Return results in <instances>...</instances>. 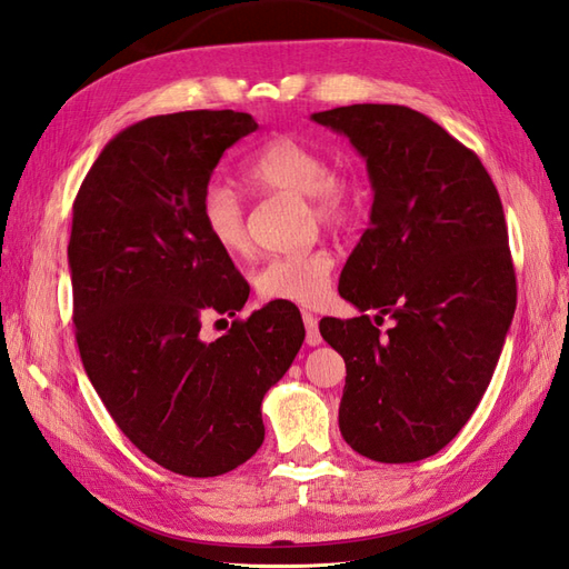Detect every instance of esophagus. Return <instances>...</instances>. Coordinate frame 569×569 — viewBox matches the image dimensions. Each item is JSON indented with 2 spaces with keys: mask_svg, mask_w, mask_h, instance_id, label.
<instances>
[{
  "mask_svg": "<svg viewBox=\"0 0 569 569\" xmlns=\"http://www.w3.org/2000/svg\"><path fill=\"white\" fill-rule=\"evenodd\" d=\"M302 322H306V341H308V345L320 347L322 335H320V327H317V317L312 312H302Z\"/></svg>",
  "mask_w": 569,
  "mask_h": 569,
  "instance_id": "obj_1",
  "label": "esophagus"
}]
</instances>
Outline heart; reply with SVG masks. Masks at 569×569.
<instances>
[{
	"instance_id": "1",
	"label": "heart",
	"mask_w": 569,
	"mask_h": 569,
	"mask_svg": "<svg viewBox=\"0 0 569 569\" xmlns=\"http://www.w3.org/2000/svg\"><path fill=\"white\" fill-rule=\"evenodd\" d=\"M244 179L261 191H290L310 198L312 213L325 228H347L359 210V189L347 171L327 167L317 144L276 136L249 157L242 167ZM206 234L220 252L242 257L249 252L247 206L230 183L210 181L198 206ZM335 254L327 247L269 259L254 276V288L263 300L320 302L332 281Z\"/></svg>"
}]
</instances>
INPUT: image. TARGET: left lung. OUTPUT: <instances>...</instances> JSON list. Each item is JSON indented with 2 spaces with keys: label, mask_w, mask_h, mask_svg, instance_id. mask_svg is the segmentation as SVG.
<instances>
[{
  "label": "left lung",
  "mask_w": 569,
  "mask_h": 569,
  "mask_svg": "<svg viewBox=\"0 0 569 569\" xmlns=\"http://www.w3.org/2000/svg\"><path fill=\"white\" fill-rule=\"evenodd\" d=\"M310 118L349 138L373 189L339 279L361 315L320 322L347 363L339 429L356 453L415 463L466 427L505 347L517 310L505 210L478 154L425 113L353 103Z\"/></svg>",
  "instance_id": "8db88e82"
}]
</instances>
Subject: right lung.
<instances>
[{"mask_svg": "<svg viewBox=\"0 0 569 569\" xmlns=\"http://www.w3.org/2000/svg\"><path fill=\"white\" fill-rule=\"evenodd\" d=\"M257 128L240 111L144 118L106 142L72 208L84 371L118 429L187 478H216L257 453L263 395L306 339L298 308L276 300L201 337L203 317L242 310L249 286L198 206L222 152Z\"/></svg>", "mask_w": 569, "mask_h": 569, "instance_id": "1", "label": "right lung"}]
</instances>
